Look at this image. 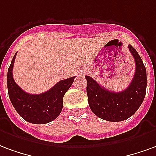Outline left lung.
Segmentation results:
<instances>
[{"mask_svg":"<svg viewBox=\"0 0 156 156\" xmlns=\"http://www.w3.org/2000/svg\"><path fill=\"white\" fill-rule=\"evenodd\" d=\"M136 61V72L129 86L123 91L108 90L90 76H86V92L92 112L103 120L118 122L127 120L140 106L146 93V70L138 52L128 45Z\"/></svg>","mask_w":156,"mask_h":156,"instance_id":"8db88e82","label":"left lung"}]
</instances>
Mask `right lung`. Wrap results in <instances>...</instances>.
<instances>
[{
	"label": "right lung",
	"mask_w": 156,
	"mask_h": 156,
	"mask_svg": "<svg viewBox=\"0 0 156 156\" xmlns=\"http://www.w3.org/2000/svg\"><path fill=\"white\" fill-rule=\"evenodd\" d=\"M16 53L11 61L7 72V89L11 104L24 120L32 124H46L54 120L61 114L63 97L76 76L62 80L47 91L32 95L23 90L13 79V66Z\"/></svg>",
	"instance_id": "1"
}]
</instances>
